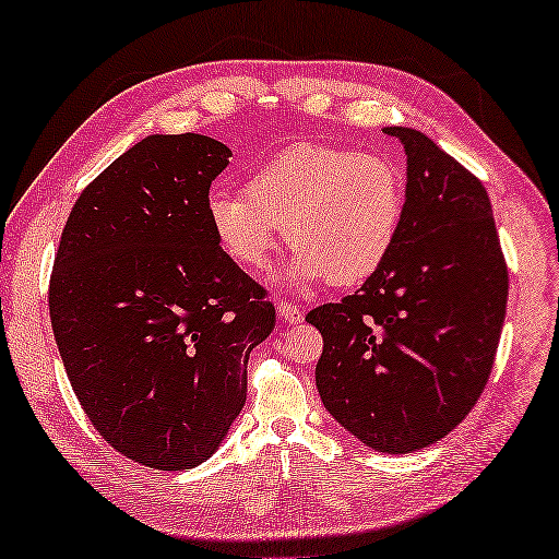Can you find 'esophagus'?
I'll return each instance as SVG.
<instances>
[{"instance_id":"obj_1","label":"esophagus","mask_w":559,"mask_h":559,"mask_svg":"<svg viewBox=\"0 0 559 559\" xmlns=\"http://www.w3.org/2000/svg\"><path fill=\"white\" fill-rule=\"evenodd\" d=\"M278 316L290 325L304 323V311H300V308L294 304H286V300H278Z\"/></svg>"}]
</instances>
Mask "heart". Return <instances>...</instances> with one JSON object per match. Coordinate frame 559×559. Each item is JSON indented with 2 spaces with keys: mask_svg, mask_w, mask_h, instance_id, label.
Listing matches in <instances>:
<instances>
[{
  "mask_svg": "<svg viewBox=\"0 0 559 559\" xmlns=\"http://www.w3.org/2000/svg\"><path fill=\"white\" fill-rule=\"evenodd\" d=\"M403 211L405 181L393 162L313 141L255 166L246 193L218 186L206 199L218 243L248 271L269 263L286 228L296 251L286 278L298 288L368 281L393 253Z\"/></svg>",
  "mask_w": 559,
  "mask_h": 559,
  "instance_id": "1",
  "label": "heart"
}]
</instances>
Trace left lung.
Masks as SVG:
<instances>
[{"mask_svg":"<svg viewBox=\"0 0 559 559\" xmlns=\"http://www.w3.org/2000/svg\"><path fill=\"white\" fill-rule=\"evenodd\" d=\"M407 156L393 253L341 304L306 316L323 335L325 411L378 453L445 438L490 378L508 306V265L477 176L423 131L383 129Z\"/></svg>","mask_w":559,"mask_h":559,"instance_id":"obj_1","label":"left lung"}]
</instances>
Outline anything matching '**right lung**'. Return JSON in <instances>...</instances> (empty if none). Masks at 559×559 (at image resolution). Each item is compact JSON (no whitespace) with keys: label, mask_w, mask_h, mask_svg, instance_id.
Segmentation results:
<instances>
[{"label":"right lung","mask_w":559,"mask_h":559,"mask_svg":"<svg viewBox=\"0 0 559 559\" xmlns=\"http://www.w3.org/2000/svg\"><path fill=\"white\" fill-rule=\"evenodd\" d=\"M226 144L152 134L76 199L49 281L51 331L86 418L117 453L189 471L246 403L276 308L206 216Z\"/></svg>","instance_id":"right-lung-1"}]
</instances>
